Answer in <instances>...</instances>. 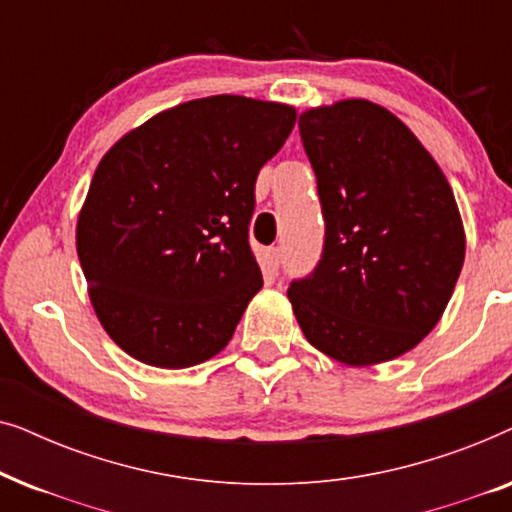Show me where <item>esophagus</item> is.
<instances>
[{"instance_id": "obj_1", "label": "esophagus", "mask_w": 512, "mask_h": 512, "mask_svg": "<svg viewBox=\"0 0 512 512\" xmlns=\"http://www.w3.org/2000/svg\"><path fill=\"white\" fill-rule=\"evenodd\" d=\"M268 263H270V268H275V270L282 265V247L268 249Z\"/></svg>"}]
</instances>
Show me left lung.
<instances>
[{
    "mask_svg": "<svg viewBox=\"0 0 512 512\" xmlns=\"http://www.w3.org/2000/svg\"><path fill=\"white\" fill-rule=\"evenodd\" d=\"M317 174L324 249L289 300L305 338L347 366L396 359L438 324L461 265L452 188L387 109L345 100L298 121Z\"/></svg>",
    "mask_w": 512,
    "mask_h": 512,
    "instance_id": "obj_1",
    "label": "left lung"
}]
</instances>
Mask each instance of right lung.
Returning a JSON list of instances; mask_svg holds the SVG:
<instances>
[{"instance_id":"add662e5","label":"right lung","mask_w":512,"mask_h":512,"mask_svg":"<svg viewBox=\"0 0 512 512\" xmlns=\"http://www.w3.org/2000/svg\"><path fill=\"white\" fill-rule=\"evenodd\" d=\"M296 125L286 104L214 95L153 116L90 181L76 251L104 331L156 368L219 354L263 286L256 177Z\"/></svg>"}]
</instances>
